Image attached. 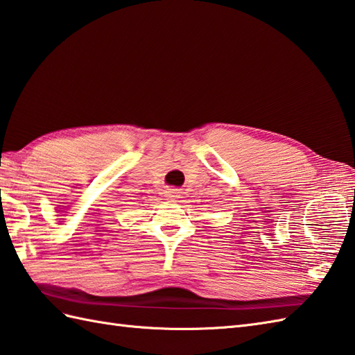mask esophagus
Wrapping results in <instances>:
<instances>
[{"mask_svg": "<svg viewBox=\"0 0 355 355\" xmlns=\"http://www.w3.org/2000/svg\"><path fill=\"white\" fill-rule=\"evenodd\" d=\"M165 198L170 202H178L180 198V190H178V188H168V190H165Z\"/></svg>", "mask_w": 355, "mask_h": 355, "instance_id": "34e87169", "label": "esophagus"}]
</instances>
